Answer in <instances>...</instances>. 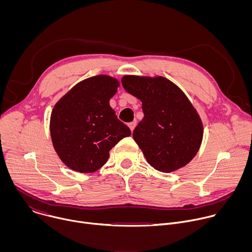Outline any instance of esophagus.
I'll return each mask as SVG.
<instances>
[{"label": "esophagus", "instance_id": "1", "mask_svg": "<svg viewBox=\"0 0 252 252\" xmlns=\"http://www.w3.org/2000/svg\"><path fill=\"white\" fill-rule=\"evenodd\" d=\"M135 126H136V122H131V123H129V124H128V126H129V128H130V130H131V131L134 129Z\"/></svg>", "mask_w": 252, "mask_h": 252}]
</instances>
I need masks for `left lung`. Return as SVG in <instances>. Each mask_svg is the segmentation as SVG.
<instances>
[{
	"label": "left lung",
	"mask_w": 252,
	"mask_h": 252,
	"mask_svg": "<svg viewBox=\"0 0 252 252\" xmlns=\"http://www.w3.org/2000/svg\"><path fill=\"white\" fill-rule=\"evenodd\" d=\"M122 84L142 102L145 117L132 136L148 162L162 172L187 165L200 148L203 126L184 92L163 77L125 76Z\"/></svg>",
	"instance_id": "obj_1"
}]
</instances>
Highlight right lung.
I'll return each instance as SVG.
<instances>
[{
	"label": "right lung",
	"instance_id": "obj_1",
	"mask_svg": "<svg viewBox=\"0 0 252 252\" xmlns=\"http://www.w3.org/2000/svg\"><path fill=\"white\" fill-rule=\"evenodd\" d=\"M120 86L116 79L99 75L77 84L54 106L50 130L62 161L75 171L99 169L110 151L131 134L110 105Z\"/></svg>",
	"mask_w": 252,
	"mask_h": 252
}]
</instances>
